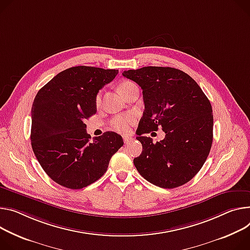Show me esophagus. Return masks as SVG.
Instances as JSON below:
<instances>
[{"mask_svg":"<svg viewBox=\"0 0 250 250\" xmlns=\"http://www.w3.org/2000/svg\"><path fill=\"white\" fill-rule=\"evenodd\" d=\"M132 141H133V138L128 137V135H125V137H124V142H125V144H129V143H131Z\"/></svg>","mask_w":250,"mask_h":250,"instance_id":"1","label":"esophagus"}]
</instances>
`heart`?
<instances>
[{
  "mask_svg": "<svg viewBox=\"0 0 250 250\" xmlns=\"http://www.w3.org/2000/svg\"><path fill=\"white\" fill-rule=\"evenodd\" d=\"M130 83H132L131 82H123L119 85L120 92H121V90H123L125 86L129 85ZM100 99H101V96L98 95L97 98H96V102L98 104L100 103ZM134 120H135V118H134V115H132V113H125V115H120L116 118H113L110 121V127L113 130H116L118 132L126 133V132L129 131L130 125L134 122Z\"/></svg>",
  "mask_w": 250,
  "mask_h": 250,
  "instance_id": "obj_1",
  "label": "heart"
}]
</instances>
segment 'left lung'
I'll use <instances>...</instances> for the list:
<instances>
[{"mask_svg":"<svg viewBox=\"0 0 250 250\" xmlns=\"http://www.w3.org/2000/svg\"><path fill=\"white\" fill-rule=\"evenodd\" d=\"M123 76L143 89L144 116L138 128L143 152L133 164L150 184L163 188L183 186L206 163L213 139L212 107L196 82L168 66H144ZM161 127L166 138L153 144L145 133Z\"/></svg>","mask_w":250,"mask_h":250,"instance_id":"1","label":"left lung"}]
</instances>
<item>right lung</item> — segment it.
I'll return each mask as SVG.
<instances>
[{"label":"right lung","mask_w":250,"mask_h":250,"mask_svg":"<svg viewBox=\"0 0 250 250\" xmlns=\"http://www.w3.org/2000/svg\"><path fill=\"white\" fill-rule=\"evenodd\" d=\"M118 73L73 66L38 92L32 106V147L42 169L60 186L80 189L92 185L104 174L111 156L124 146L123 138L113 131L92 142L84 124L97 112L99 90Z\"/></svg>","instance_id":"add662e5"}]
</instances>
